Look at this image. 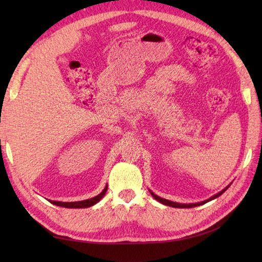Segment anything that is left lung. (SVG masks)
<instances>
[{
  "mask_svg": "<svg viewBox=\"0 0 262 262\" xmlns=\"http://www.w3.org/2000/svg\"><path fill=\"white\" fill-rule=\"evenodd\" d=\"M228 187H229V186H227L225 189L222 190V191H220L219 193L214 194L213 196H211L210 199H208V200L202 201V202H198V203H190V204H185V203H178V202H172V201H169V200L163 199V198H161V196L156 195L155 193H153L152 191H150V190H149V192H150V194L153 195V198H154L155 200H157L158 202H161V203H163V204H165V205H168V207H172V208H180V209H188V208H194V207H198V205H202V204L207 203V202H209V201H211V200H213V199H215V198L220 196L222 193H224V192L226 191V190L228 189Z\"/></svg>",
  "mask_w": 262,
  "mask_h": 262,
  "instance_id": "1",
  "label": "left lung"
}]
</instances>
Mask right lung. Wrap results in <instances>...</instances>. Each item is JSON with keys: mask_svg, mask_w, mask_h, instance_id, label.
I'll list each match as a JSON object with an SVG mask.
<instances>
[{"mask_svg": "<svg viewBox=\"0 0 262 262\" xmlns=\"http://www.w3.org/2000/svg\"><path fill=\"white\" fill-rule=\"evenodd\" d=\"M108 186L105 187V189L96 195L92 198V199H87V200H83V201H77V202H60V201H52L49 200L52 204L58 205V207H63V208H69V209H83V208H90L92 205L96 204L102 196L105 195L106 191H107Z\"/></svg>", "mask_w": 262, "mask_h": 262, "instance_id": "right-lung-1", "label": "right lung"}]
</instances>
